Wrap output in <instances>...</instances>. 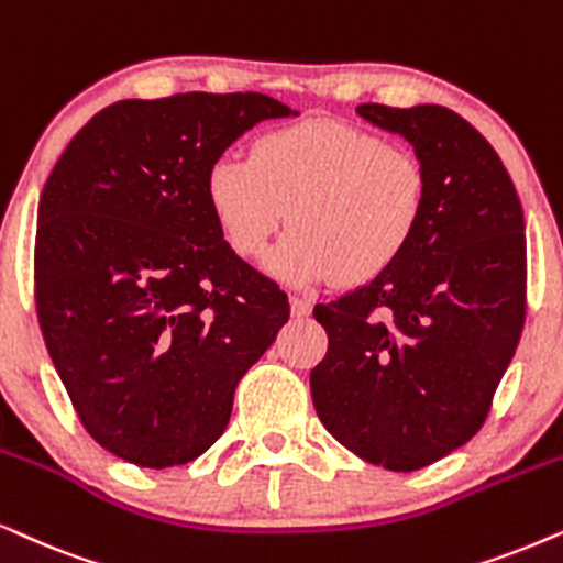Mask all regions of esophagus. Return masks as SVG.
Masks as SVG:
<instances>
[{
  "instance_id": "1",
  "label": "esophagus",
  "mask_w": 563,
  "mask_h": 563,
  "mask_svg": "<svg viewBox=\"0 0 563 563\" xmlns=\"http://www.w3.org/2000/svg\"><path fill=\"white\" fill-rule=\"evenodd\" d=\"M313 309V303L309 301V298H298V296H290V313H294L296 319H303L309 317Z\"/></svg>"
}]
</instances>
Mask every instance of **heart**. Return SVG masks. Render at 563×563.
<instances>
[{"instance_id":"heart-1","label":"heart","mask_w":563,"mask_h":563,"mask_svg":"<svg viewBox=\"0 0 563 563\" xmlns=\"http://www.w3.org/2000/svg\"><path fill=\"white\" fill-rule=\"evenodd\" d=\"M206 198L223 239L260 260L283 223L294 231L267 273L288 286L376 280L407 252L427 208V172L407 148L336 118L267 131L252 156L221 154Z\"/></svg>"}]
</instances>
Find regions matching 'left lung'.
<instances>
[{
	"instance_id": "8db88e82",
	"label": "left lung",
	"mask_w": 563,
	"mask_h": 563,
	"mask_svg": "<svg viewBox=\"0 0 563 563\" xmlns=\"http://www.w3.org/2000/svg\"><path fill=\"white\" fill-rule=\"evenodd\" d=\"M409 141L427 208L407 252L313 317L321 424L373 466L417 471L466 445L489 415L526 324V219L489 141L443 104H357Z\"/></svg>"
}]
</instances>
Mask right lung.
Masks as SVG:
<instances>
[{
    "label": "right lung",
    "instance_id": "right-lung-1",
    "mask_svg": "<svg viewBox=\"0 0 563 563\" xmlns=\"http://www.w3.org/2000/svg\"><path fill=\"white\" fill-rule=\"evenodd\" d=\"M288 115L260 92L120 100L43 187L37 321L81 424L118 459L169 468L203 455L288 321L286 294L223 242L206 198L213 159Z\"/></svg>",
    "mask_w": 563,
    "mask_h": 563
}]
</instances>
